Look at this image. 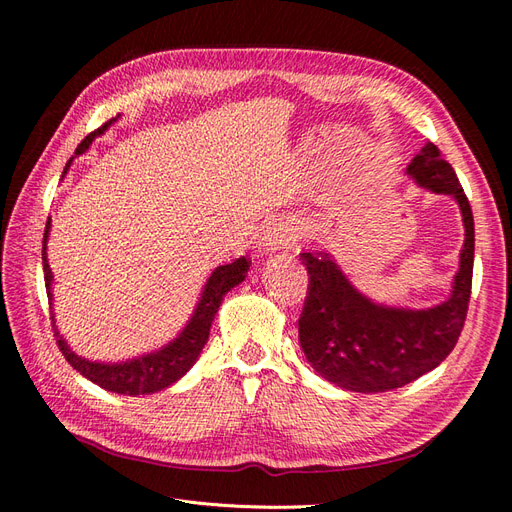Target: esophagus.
Masks as SVG:
<instances>
[{"label": "esophagus", "instance_id": "34e87169", "mask_svg": "<svg viewBox=\"0 0 512 512\" xmlns=\"http://www.w3.org/2000/svg\"><path fill=\"white\" fill-rule=\"evenodd\" d=\"M297 239H299V228L288 220H280L267 228L260 245H262V252H277V250H286V247L294 245V241Z\"/></svg>", "mask_w": 512, "mask_h": 512}]
</instances>
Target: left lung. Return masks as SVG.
<instances>
[{"label": "left lung", "mask_w": 512, "mask_h": 512, "mask_svg": "<svg viewBox=\"0 0 512 512\" xmlns=\"http://www.w3.org/2000/svg\"><path fill=\"white\" fill-rule=\"evenodd\" d=\"M408 175L457 200L466 228L453 292L429 309L378 305L356 290L324 252H303L309 286L299 318V342L318 374L354 393H384L436 369L453 352L468 316L474 269V218L453 166L427 143Z\"/></svg>", "instance_id": "obj_1"}]
</instances>
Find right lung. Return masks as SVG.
Instances as JSON below:
<instances>
[{
  "label": "right lung",
  "instance_id": "add662e5",
  "mask_svg": "<svg viewBox=\"0 0 512 512\" xmlns=\"http://www.w3.org/2000/svg\"><path fill=\"white\" fill-rule=\"evenodd\" d=\"M117 117L106 121L102 128L87 134L81 141V145L76 147V156L85 153L89 149L91 141H94L96 136L104 134L106 128L111 126L113 121H117ZM70 164H72V160L66 164L64 175L68 173ZM49 230H51V220L46 222L44 241H42L44 284H46V294H49V305H51L53 303V292H51L53 273L49 267V260H46V239H49ZM250 265H252V260L241 256L235 262H230V265H222L215 269L205 284L203 294H200V301L194 309L190 322L185 324V329L179 333V337H175L173 342L166 344L164 348H160L156 352H149L145 356H136V359L121 361V363L87 361V359H83V356L74 354L70 350L66 339L59 335V331L55 327V320H53L57 346H59L61 354L66 356V361L76 371H79L81 376L102 386V389H106V391H113L119 395H130V397L162 391V389H166V386L177 382L181 376H185V371H190V367L196 363L200 350H203L207 344L211 322H213L215 314H218V309L224 301V294L245 280V273H247V269H250Z\"/></svg>",
  "mask_w": 512,
  "mask_h": 512
}]
</instances>
